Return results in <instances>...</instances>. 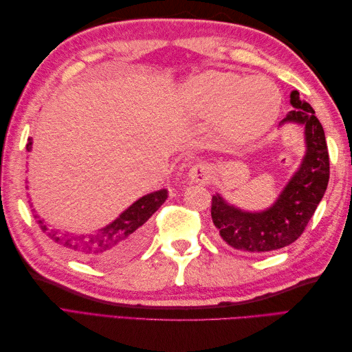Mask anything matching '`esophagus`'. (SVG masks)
Returning <instances> with one entry per match:
<instances>
[{
    "mask_svg": "<svg viewBox=\"0 0 352 352\" xmlns=\"http://www.w3.org/2000/svg\"><path fill=\"white\" fill-rule=\"evenodd\" d=\"M189 180L190 182H195V184H201V185H206L210 182V177H211V167L208 164H195L192 168L189 170Z\"/></svg>",
    "mask_w": 352,
    "mask_h": 352,
    "instance_id": "34e87169",
    "label": "esophagus"
}]
</instances>
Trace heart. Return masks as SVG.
Segmentation results:
<instances>
[{
    "label": "heart",
    "instance_id": "1",
    "mask_svg": "<svg viewBox=\"0 0 352 352\" xmlns=\"http://www.w3.org/2000/svg\"><path fill=\"white\" fill-rule=\"evenodd\" d=\"M185 111L198 120H214L229 141L250 144L274 123L280 95L264 78L208 70L189 79L182 89Z\"/></svg>",
    "mask_w": 352,
    "mask_h": 352
}]
</instances>
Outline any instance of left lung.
Here are the masks:
<instances>
[{"label": "left lung", "instance_id": "1", "mask_svg": "<svg viewBox=\"0 0 352 352\" xmlns=\"http://www.w3.org/2000/svg\"><path fill=\"white\" fill-rule=\"evenodd\" d=\"M294 110L279 123L304 127L305 154L289 182L273 204L263 211H247L212 195L211 219L219 236L232 248L260 254L287 247L301 236L322 201L329 182V153L322 123L310 104L291 92Z\"/></svg>", "mask_w": 352, "mask_h": 352}]
</instances>
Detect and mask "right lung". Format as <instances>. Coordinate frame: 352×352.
<instances>
[{"instance_id":"obj_1","label":"right lung","mask_w":352,"mask_h":352,"mask_svg":"<svg viewBox=\"0 0 352 352\" xmlns=\"http://www.w3.org/2000/svg\"><path fill=\"white\" fill-rule=\"evenodd\" d=\"M26 150H32V138L28 140ZM168 192L160 189L136 199L110 225L94 233H70L51 229L47 223L38 219V225L45 235L72 257L92 264L110 265L120 263L140 251L148 233V220L164 204Z\"/></svg>"}]
</instances>
